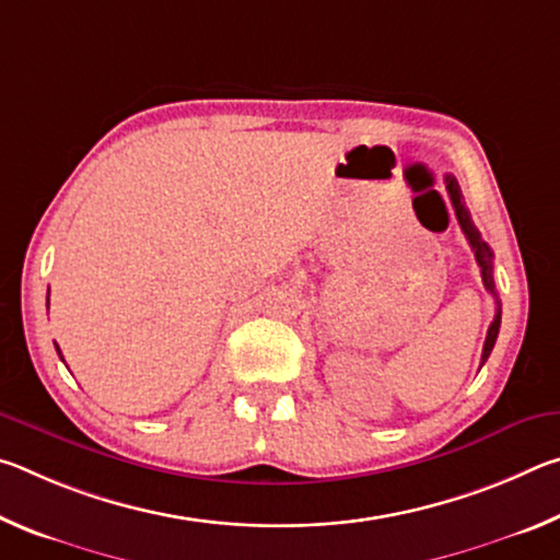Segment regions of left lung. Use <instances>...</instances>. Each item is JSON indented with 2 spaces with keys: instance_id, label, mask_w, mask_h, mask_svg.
I'll return each instance as SVG.
<instances>
[{
  "instance_id": "1",
  "label": "left lung",
  "mask_w": 560,
  "mask_h": 560,
  "mask_svg": "<svg viewBox=\"0 0 560 560\" xmlns=\"http://www.w3.org/2000/svg\"><path fill=\"white\" fill-rule=\"evenodd\" d=\"M444 185H447L450 202H452V207H454V214H457L462 232L467 234V240H469L471 249H474V257H477V264H479V269H481V281H485L487 291H489L491 296H494V301H497V314H494V320H491V326H489V330H487L485 353H481V365H485L489 353H491V348H494V343H497L499 326H501V303H499L497 289H494V264H491V259H494V254H491L489 244H487L485 240H481V234L477 232V226L471 224V217H469L467 205H464V197H462V189H459L457 179H454L452 175H444Z\"/></svg>"
}]
</instances>
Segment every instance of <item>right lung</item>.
I'll use <instances>...</instances> for the list:
<instances>
[{"label": "right lung", "mask_w": 560, "mask_h": 560, "mask_svg": "<svg viewBox=\"0 0 560 560\" xmlns=\"http://www.w3.org/2000/svg\"><path fill=\"white\" fill-rule=\"evenodd\" d=\"M56 350H59V348H56ZM59 355H61V350H59ZM63 360V358H61Z\"/></svg>", "instance_id": "1"}]
</instances>
